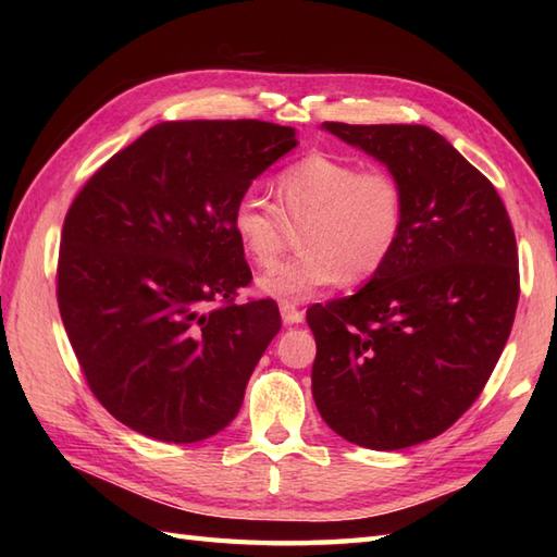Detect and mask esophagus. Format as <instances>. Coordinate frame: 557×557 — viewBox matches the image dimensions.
<instances>
[{"instance_id": "esophagus-1", "label": "esophagus", "mask_w": 557, "mask_h": 557, "mask_svg": "<svg viewBox=\"0 0 557 557\" xmlns=\"http://www.w3.org/2000/svg\"><path fill=\"white\" fill-rule=\"evenodd\" d=\"M280 313H282V321H285L287 325H294V323H301L304 321V311L299 309L297 304H292V301H280Z\"/></svg>"}]
</instances>
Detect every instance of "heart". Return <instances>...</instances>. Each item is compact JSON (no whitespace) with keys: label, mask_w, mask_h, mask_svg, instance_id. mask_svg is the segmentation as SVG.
I'll use <instances>...</instances> for the list:
<instances>
[{"label":"heart","mask_w":557,"mask_h":557,"mask_svg":"<svg viewBox=\"0 0 557 557\" xmlns=\"http://www.w3.org/2000/svg\"><path fill=\"white\" fill-rule=\"evenodd\" d=\"M275 200L277 208L242 196L232 210V232L246 258L270 265L287 224H302L297 244L304 251L258 277L260 292L277 299L304 301L342 280H371L393 258L407 224V191L393 172L363 170L330 152L287 164L275 180Z\"/></svg>","instance_id":"heart-1"}]
</instances>
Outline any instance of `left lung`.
<instances>
[{"label":"left lung","mask_w":557,"mask_h":557,"mask_svg":"<svg viewBox=\"0 0 557 557\" xmlns=\"http://www.w3.org/2000/svg\"><path fill=\"white\" fill-rule=\"evenodd\" d=\"M325 128L387 164L407 224L369 285L306 313L313 399L349 443L411 447L474 405L500 359L519 301L515 230L495 186L433 128Z\"/></svg>","instance_id":"1"}]
</instances>
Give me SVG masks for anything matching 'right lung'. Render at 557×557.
Listing matches in <instances>:
<instances>
[{
    "label": "right lung",
    "instance_id": "obj_1",
    "mask_svg": "<svg viewBox=\"0 0 557 557\" xmlns=\"http://www.w3.org/2000/svg\"><path fill=\"white\" fill-rule=\"evenodd\" d=\"M294 146V128L260 120L162 122L71 203L59 313L90 393L128 429L198 443L239 413L282 321L272 299L234 304L251 268L232 210Z\"/></svg>",
    "mask_w": 557,
    "mask_h": 557
}]
</instances>
